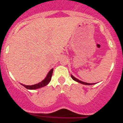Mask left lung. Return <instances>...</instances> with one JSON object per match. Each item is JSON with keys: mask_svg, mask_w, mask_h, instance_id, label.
I'll return each mask as SVG.
<instances>
[{"mask_svg": "<svg viewBox=\"0 0 123 123\" xmlns=\"http://www.w3.org/2000/svg\"><path fill=\"white\" fill-rule=\"evenodd\" d=\"M71 78H72L74 80L76 81V82H79V83H82V84L88 85H93V84H94V83H86V82H82V81L79 80H78V79H76V77H74V76H73L72 75H71Z\"/></svg>", "mask_w": 123, "mask_h": 123, "instance_id": "left-lung-1", "label": "left lung"}]
</instances>
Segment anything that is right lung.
<instances>
[{"label":"right lung","mask_w":123,"mask_h":123,"mask_svg":"<svg viewBox=\"0 0 123 123\" xmlns=\"http://www.w3.org/2000/svg\"><path fill=\"white\" fill-rule=\"evenodd\" d=\"M53 68H52V70L49 72V73L47 74L46 78H45L42 82H40V83H37V84L33 85H23V84L21 85L28 89H38V88H42V87L43 86H45L47 85L49 83L50 81L51 80L52 74H53Z\"/></svg>","instance_id":"1"}]
</instances>
